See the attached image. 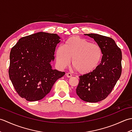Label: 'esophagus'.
I'll use <instances>...</instances> for the list:
<instances>
[{
    "mask_svg": "<svg viewBox=\"0 0 132 132\" xmlns=\"http://www.w3.org/2000/svg\"><path fill=\"white\" fill-rule=\"evenodd\" d=\"M66 76H67V77H68V78H71V77H72V74H71V73H67L66 74Z\"/></svg>",
    "mask_w": 132,
    "mask_h": 132,
    "instance_id": "obj_1",
    "label": "esophagus"
}]
</instances>
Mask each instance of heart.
Masks as SVG:
<instances>
[{
    "label": "heart",
    "instance_id": "heart-1",
    "mask_svg": "<svg viewBox=\"0 0 132 132\" xmlns=\"http://www.w3.org/2000/svg\"><path fill=\"white\" fill-rule=\"evenodd\" d=\"M103 57L102 47L85 38L74 36L68 38L63 46H59L55 51V58L61 68L72 66L78 73L90 74L96 70Z\"/></svg>",
    "mask_w": 132,
    "mask_h": 132
}]
</instances>
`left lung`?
<instances>
[{
  "mask_svg": "<svg viewBox=\"0 0 132 132\" xmlns=\"http://www.w3.org/2000/svg\"><path fill=\"white\" fill-rule=\"evenodd\" d=\"M102 47L103 57L99 67L90 74L81 75L76 89L83 101L96 103L108 96L121 76L122 53L112 38L98 34H85Z\"/></svg>",
  "mask_w": 132,
  "mask_h": 132,
  "instance_id": "8db88e82",
  "label": "left lung"
}]
</instances>
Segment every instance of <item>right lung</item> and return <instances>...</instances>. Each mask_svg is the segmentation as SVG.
<instances>
[{
  "instance_id": "add662e5",
  "label": "right lung",
  "mask_w": 132,
  "mask_h": 132,
  "mask_svg": "<svg viewBox=\"0 0 132 132\" xmlns=\"http://www.w3.org/2000/svg\"><path fill=\"white\" fill-rule=\"evenodd\" d=\"M60 39L57 34L38 32L19 39L11 49L8 74L21 97L29 102L43 99L65 74L50 64Z\"/></svg>"
}]
</instances>
